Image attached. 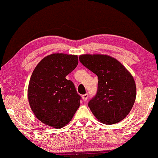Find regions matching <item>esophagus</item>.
I'll return each mask as SVG.
<instances>
[{
    "label": "esophagus",
    "mask_w": 158,
    "mask_h": 158,
    "mask_svg": "<svg viewBox=\"0 0 158 158\" xmlns=\"http://www.w3.org/2000/svg\"><path fill=\"white\" fill-rule=\"evenodd\" d=\"M87 99H88V94H84V95L82 96V100H83V102H86Z\"/></svg>",
    "instance_id": "obj_1"
}]
</instances>
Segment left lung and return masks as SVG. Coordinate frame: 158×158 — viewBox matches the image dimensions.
Returning a JSON list of instances; mask_svg holds the SVG:
<instances>
[{"instance_id":"8db88e82","label":"left lung","mask_w":158,"mask_h":158,"mask_svg":"<svg viewBox=\"0 0 158 158\" xmlns=\"http://www.w3.org/2000/svg\"><path fill=\"white\" fill-rule=\"evenodd\" d=\"M79 61L98 77V90L88 106L105 124L124 119L133 106L136 86L133 76L116 59L106 55H81Z\"/></svg>"}]
</instances>
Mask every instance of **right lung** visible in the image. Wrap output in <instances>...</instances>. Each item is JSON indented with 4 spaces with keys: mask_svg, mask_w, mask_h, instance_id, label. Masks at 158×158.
<instances>
[{
    "mask_svg": "<svg viewBox=\"0 0 158 158\" xmlns=\"http://www.w3.org/2000/svg\"><path fill=\"white\" fill-rule=\"evenodd\" d=\"M77 64V55L55 53L44 57L35 68L28 85V102L44 124L62 128L79 109L81 96L73 82L66 79Z\"/></svg>",
    "mask_w": 158,
    "mask_h": 158,
    "instance_id": "add662e5",
    "label": "right lung"
}]
</instances>
